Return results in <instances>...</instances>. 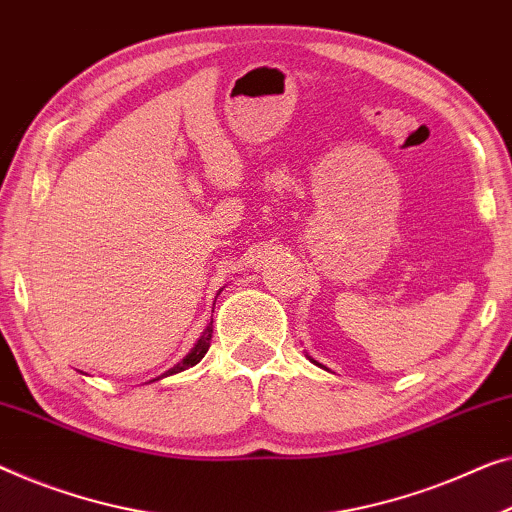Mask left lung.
<instances>
[{"label": "left lung", "instance_id": "1", "mask_svg": "<svg viewBox=\"0 0 512 512\" xmlns=\"http://www.w3.org/2000/svg\"><path fill=\"white\" fill-rule=\"evenodd\" d=\"M314 362H316V360H314ZM316 365H318V362H316Z\"/></svg>", "mask_w": 512, "mask_h": 512}]
</instances>
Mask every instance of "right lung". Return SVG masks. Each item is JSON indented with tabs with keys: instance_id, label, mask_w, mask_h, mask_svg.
Segmentation results:
<instances>
[{
	"instance_id": "right-lung-1",
	"label": "right lung",
	"mask_w": 512,
	"mask_h": 512,
	"mask_svg": "<svg viewBox=\"0 0 512 512\" xmlns=\"http://www.w3.org/2000/svg\"><path fill=\"white\" fill-rule=\"evenodd\" d=\"M210 339H212V321H210V325H207V330L203 332V337L198 339V344L194 346V351H191V353L187 355V358H184V360L180 362V365L170 369V372H168L166 376H170V374H177V372H184V369H187V367H194V365H198V362H201V360L205 358L207 348H210Z\"/></svg>"
}]
</instances>
